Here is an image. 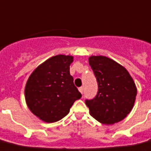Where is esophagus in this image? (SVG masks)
I'll use <instances>...</instances> for the list:
<instances>
[{
  "instance_id": "obj_1",
  "label": "esophagus",
  "mask_w": 151,
  "mask_h": 151,
  "mask_svg": "<svg viewBox=\"0 0 151 151\" xmlns=\"http://www.w3.org/2000/svg\"><path fill=\"white\" fill-rule=\"evenodd\" d=\"M78 90H79V91L81 92V93L83 94V86H81V87H79Z\"/></svg>"
}]
</instances>
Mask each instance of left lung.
Listing matches in <instances>:
<instances>
[{"label": "left lung", "mask_w": 151, "mask_h": 151, "mask_svg": "<svg viewBox=\"0 0 151 151\" xmlns=\"http://www.w3.org/2000/svg\"><path fill=\"white\" fill-rule=\"evenodd\" d=\"M89 65L98 85L96 96L86 100L91 115L100 123L111 125L131 112L137 88L127 69L105 56H91Z\"/></svg>", "instance_id": "8db88e82"}]
</instances>
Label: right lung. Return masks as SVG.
Wrapping results in <instances>:
<instances>
[{"instance_id":"1","label":"right lung","mask_w":151,"mask_h":151,"mask_svg":"<svg viewBox=\"0 0 151 151\" xmlns=\"http://www.w3.org/2000/svg\"><path fill=\"white\" fill-rule=\"evenodd\" d=\"M73 59L64 55L48 59L32 72L26 83L25 99L28 108L46 123L63 119L75 101L82 97L69 73Z\"/></svg>"}]
</instances>
